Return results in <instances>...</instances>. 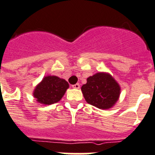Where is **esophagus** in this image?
<instances>
[{"label":"esophagus","mask_w":155,"mask_h":155,"mask_svg":"<svg viewBox=\"0 0 155 155\" xmlns=\"http://www.w3.org/2000/svg\"><path fill=\"white\" fill-rule=\"evenodd\" d=\"M72 87H73L74 89H79V83H76L75 85H72Z\"/></svg>","instance_id":"esophagus-1"}]
</instances>
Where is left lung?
I'll list each match as a JSON object with an SVG mask.
<instances>
[{"instance_id": "left-lung-1", "label": "left lung", "mask_w": 155, "mask_h": 155, "mask_svg": "<svg viewBox=\"0 0 155 155\" xmlns=\"http://www.w3.org/2000/svg\"><path fill=\"white\" fill-rule=\"evenodd\" d=\"M81 91L87 103L100 109H108L118 101L121 87L111 75L101 72L89 76Z\"/></svg>"}]
</instances>
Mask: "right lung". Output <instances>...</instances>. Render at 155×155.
I'll use <instances>...</instances> for the list:
<instances>
[{"mask_svg": "<svg viewBox=\"0 0 155 155\" xmlns=\"http://www.w3.org/2000/svg\"><path fill=\"white\" fill-rule=\"evenodd\" d=\"M68 87L65 79L56 76H47L35 87L33 95L38 103L50 105L61 101Z\"/></svg>", "mask_w": 155, "mask_h": 155, "instance_id": "obj_1", "label": "right lung"}]
</instances>
